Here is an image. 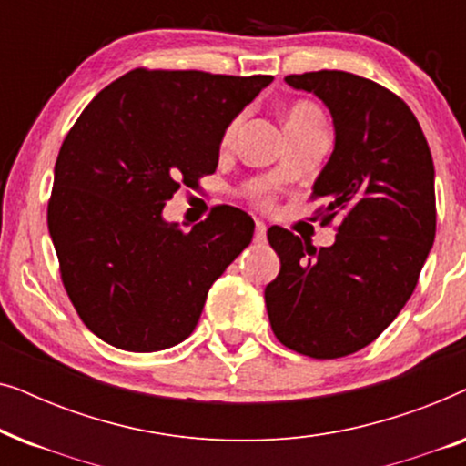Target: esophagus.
Returning <instances> with one entry per match:
<instances>
[{"mask_svg": "<svg viewBox=\"0 0 466 466\" xmlns=\"http://www.w3.org/2000/svg\"><path fill=\"white\" fill-rule=\"evenodd\" d=\"M265 239H267V227H265V222L257 220V231H254V241H258V244H263Z\"/></svg>", "mask_w": 466, "mask_h": 466, "instance_id": "esophagus-1", "label": "esophagus"}]
</instances>
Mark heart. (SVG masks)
Wrapping results in <instances>:
<instances>
[{
	"label": "heart",
	"instance_id": "heart-1",
	"mask_svg": "<svg viewBox=\"0 0 466 466\" xmlns=\"http://www.w3.org/2000/svg\"><path fill=\"white\" fill-rule=\"evenodd\" d=\"M309 125H324L322 112L318 110L314 104H308V101H297L295 106H290L289 114H286V127L290 129V127H309ZM239 127H241V116H235L231 123L227 125V129L222 131V137H220L222 148H228V146L233 144ZM260 201L267 203L269 199H267V197H260Z\"/></svg>",
	"mask_w": 466,
	"mask_h": 466
}]
</instances>
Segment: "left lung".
<instances>
[{"label": "left lung", "mask_w": 466, "mask_h": 466, "mask_svg": "<svg viewBox=\"0 0 466 466\" xmlns=\"http://www.w3.org/2000/svg\"><path fill=\"white\" fill-rule=\"evenodd\" d=\"M284 80L333 116L335 150L311 199H327L320 225H339L320 250L289 228L267 231L279 257L267 314L286 348L341 359L378 339L416 289L435 241V167L418 118L386 86L337 69Z\"/></svg>", "instance_id": "left-lung-1"}]
</instances>
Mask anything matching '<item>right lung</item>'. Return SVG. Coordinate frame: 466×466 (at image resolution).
I'll list each match as a JSON object with an SVG mask.
<instances>
[{"label":"right lung","mask_w":466,"mask_h":466,"mask_svg":"<svg viewBox=\"0 0 466 466\" xmlns=\"http://www.w3.org/2000/svg\"><path fill=\"white\" fill-rule=\"evenodd\" d=\"M271 80L137 67L95 95L69 129L48 231L69 301L99 339L158 352L195 330L254 220L214 206L184 233L161 212L177 188L214 174L222 131Z\"/></svg>","instance_id":"right-lung-1"}]
</instances>
